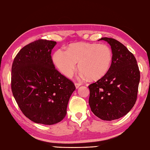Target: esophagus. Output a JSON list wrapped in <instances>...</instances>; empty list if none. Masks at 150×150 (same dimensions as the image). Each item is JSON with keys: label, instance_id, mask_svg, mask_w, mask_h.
I'll list each match as a JSON object with an SVG mask.
<instances>
[{"label": "esophagus", "instance_id": "34e87169", "mask_svg": "<svg viewBox=\"0 0 150 150\" xmlns=\"http://www.w3.org/2000/svg\"><path fill=\"white\" fill-rule=\"evenodd\" d=\"M81 85V83H80V82H76V83H75V86H76V88H78L79 87H80V86Z\"/></svg>", "mask_w": 150, "mask_h": 150}]
</instances>
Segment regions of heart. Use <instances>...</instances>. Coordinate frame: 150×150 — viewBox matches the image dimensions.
Returning <instances> with one entry per match:
<instances>
[{
	"mask_svg": "<svg viewBox=\"0 0 150 150\" xmlns=\"http://www.w3.org/2000/svg\"><path fill=\"white\" fill-rule=\"evenodd\" d=\"M53 62L61 73L70 77L78 63V70L90 80L103 78L108 72L113 53L105 44L79 42L67 47V51L59 50L53 55Z\"/></svg>",
	"mask_w": 150,
	"mask_h": 150,
	"instance_id": "b5f03b06",
	"label": "heart"
}]
</instances>
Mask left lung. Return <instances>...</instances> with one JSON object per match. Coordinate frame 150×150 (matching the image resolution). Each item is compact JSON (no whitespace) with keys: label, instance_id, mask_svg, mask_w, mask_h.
<instances>
[{"label":"left lung","instance_id":"8db88e82","mask_svg":"<svg viewBox=\"0 0 150 150\" xmlns=\"http://www.w3.org/2000/svg\"><path fill=\"white\" fill-rule=\"evenodd\" d=\"M111 46L112 63L108 72L90 84L89 104L96 116L104 121L125 115L136 103L140 75L134 55L121 42L102 38Z\"/></svg>","mask_w":150,"mask_h":150}]
</instances>
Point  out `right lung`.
Returning a JSON list of instances; mask_svg holds the SVG:
<instances>
[{"label":"right lung","mask_w":150,"mask_h":150,"mask_svg":"<svg viewBox=\"0 0 150 150\" xmlns=\"http://www.w3.org/2000/svg\"><path fill=\"white\" fill-rule=\"evenodd\" d=\"M56 42L36 40L14 58L11 87L19 108L33 122L53 125L67 114L74 83L55 69L52 50Z\"/></svg>","instance_id":"add662e5"}]
</instances>
